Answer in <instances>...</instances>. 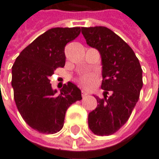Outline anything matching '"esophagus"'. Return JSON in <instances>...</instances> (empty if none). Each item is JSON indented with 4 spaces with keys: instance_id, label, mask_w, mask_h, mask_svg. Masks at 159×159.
Here are the masks:
<instances>
[{
    "instance_id": "34e87169",
    "label": "esophagus",
    "mask_w": 159,
    "mask_h": 159,
    "mask_svg": "<svg viewBox=\"0 0 159 159\" xmlns=\"http://www.w3.org/2000/svg\"><path fill=\"white\" fill-rule=\"evenodd\" d=\"M81 93H82L83 97H86V96H88V95H89V94H88L85 90H82V91H81Z\"/></svg>"
}]
</instances>
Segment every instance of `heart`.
I'll list each match as a JSON object with an SVG mask.
<instances>
[{
	"instance_id": "obj_1",
	"label": "heart",
	"mask_w": 159,
	"mask_h": 159,
	"mask_svg": "<svg viewBox=\"0 0 159 159\" xmlns=\"http://www.w3.org/2000/svg\"><path fill=\"white\" fill-rule=\"evenodd\" d=\"M80 82L86 88H93L96 83V78L93 74H86L80 79Z\"/></svg>"
}]
</instances>
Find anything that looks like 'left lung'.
<instances>
[{
  "mask_svg": "<svg viewBox=\"0 0 159 159\" xmlns=\"http://www.w3.org/2000/svg\"><path fill=\"white\" fill-rule=\"evenodd\" d=\"M81 33L87 44L101 55L104 90V98L94 95L97 107L89 114V126L96 135H110L125 125L139 100L143 70L133 49L111 29L81 27Z\"/></svg>",
  "mask_w": 159,
  "mask_h": 159,
  "instance_id": "8db88e82",
  "label": "left lung"
}]
</instances>
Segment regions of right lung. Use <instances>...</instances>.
<instances>
[{"mask_svg": "<svg viewBox=\"0 0 159 159\" xmlns=\"http://www.w3.org/2000/svg\"><path fill=\"white\" fill-rule=\"evenodd\" d=\"M80 34V27L51 28L28 45L12 66L16 105L26 124L36 131H60L67 109L82 99L81 91L74 83L64 84L57 95L49 80L54 70L65 64V45Z\"/></svg>", "mask_w": 159, "mask_h": 159, "instance_id": "add662e5", "label": "right lung"}]
</instances>
